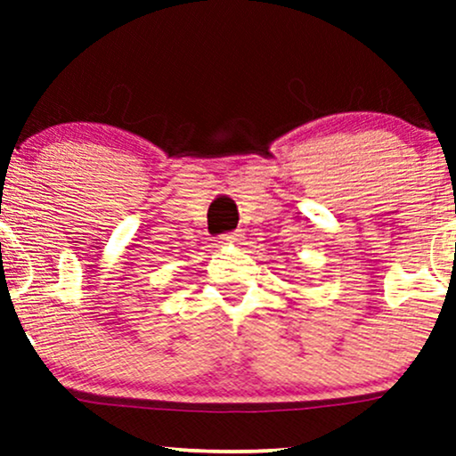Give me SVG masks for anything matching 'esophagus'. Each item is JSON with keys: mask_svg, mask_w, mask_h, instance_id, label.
Returning <instances> with one entry per match:
<instances>
[{"mask_svg": "<svg viewBox=\"0 0 456 456\" xmlns=\"http://www.w3.org/2000/svg\"><path fill=\"white\" fill-rule=\"evenodd\" d=\"M240 240H242V232H233V233L221 235L223 244H240Z\"/></svg>", "mask_w": 456, "mask_h": 456, "instance_id": "1", "label": "esophagus"}]
</instances>
